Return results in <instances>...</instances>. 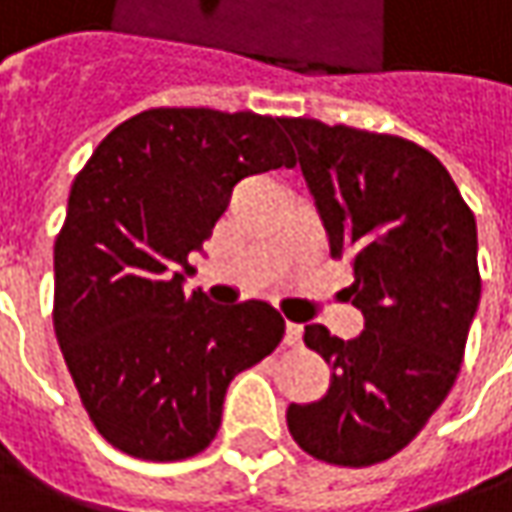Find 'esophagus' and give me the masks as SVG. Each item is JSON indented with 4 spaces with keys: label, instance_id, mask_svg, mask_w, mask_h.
<instances>
[{
    "label": "esophagus",
    "instance_id": "esophagus-1",
    "mask_svg": "<svg viewBox=\"0 0 512 512\" xmlns=\"http://www.w3.org/2000/svg\"><path fill=\"white\" fill-rule=\"evenodd\" d=\"M302 333H305V327L302 325H296V322H287L285 325V344H299L302 342Z\"/></svg>",
    "mask_w": 512,
    "mask_h": 512
}]
</instances>
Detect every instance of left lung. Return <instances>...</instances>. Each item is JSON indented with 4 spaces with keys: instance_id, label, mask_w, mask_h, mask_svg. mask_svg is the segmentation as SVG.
I'll return each mask as SVG.
<instances>
[{
    "instance_id": "left-lung-1",
    "label": "left lung",
    "mask_w": 512,
    "mask_h": 512,
    "mask_svg": "<svg viewBox=\"0 0 512 512\" xmlns=\"http://www.w3.org/2000/svg\"><path fill=\"white\" fill-rule=\"evenodd\" d=\"M282 125L364 316L350 342L305 327L333 373L319 402L287 407V427L313 459L367 467L413 442L459 376L482 299L476 219L430 150L316 119Z\"/></svg>"
}]
</instances>
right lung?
Returning a JSON list of instances; mask_svg holds the SVG:
<instances>
[{"label":"right lung","instance_id":"1","mask_svg":"<svg viewBox=\"0 0 512 512\" xmlns=\"http://www.w3.org/2000/svg\"><path fill=\"white\" fill-rule=\"evenodd\" d=\"M282 119L153 108L113 128L73 179L53 245V330L90 422L116 450L179 462L222 424L227 384L276 350L285 319L262 299L185 293L245 176L293 168Z\"/></svg>","mask_w":512,"mask_h":512}]
</instances>
